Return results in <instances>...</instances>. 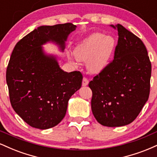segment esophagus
Returning a JSON list of instances; mask_svg holds the SVG:
<instances>
[{
  "mask_svg": "<svg viewBox=\"0 0 157 157\" xmlns=\"http://www.w3.org/2000/svg\"><path fill=\"white\" fill-rule=\"evenodd\" d=\"M88 84H89V80H88L86 77H83V79H82V86H86Z\"/></svg>",
  "mask_w": 157,
  "mask_h": 157,
  "instance_id": "esophagus-1",
  "label": "esophagus"
}]
</instances>
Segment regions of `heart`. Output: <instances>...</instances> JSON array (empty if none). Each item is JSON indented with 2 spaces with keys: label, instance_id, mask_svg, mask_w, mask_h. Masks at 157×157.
<instances>
[{
  "label": "heart",
  "instance_id": "1",
  "mask_svg": "<svg viewBox=\"0 0 157 157\" xmlns=\"http://www.w3.org/2000/svg\"><path fill=\"white\" fill-rule=\"evenodd\" d=\"M115 45L116 40L112 36L96 32L84 39L74 52L77 60L87 62L90 72L97 74L109 65Z\"/></svg>",
  "mask_w": 157,
  "mask_h": 157
}]
</instances>
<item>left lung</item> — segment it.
<instances>
[{"mask_svg": "<svg viewBox=\"0 0 157 157\" xmlns=\"http://www.w3.org/2000/svg\"><path fill=\"white\" fill-rule=\"evenodd\" d=\"M113 60L96 75L89 86L91 110L97 121L108 127L130 124L137 117L150 94L151 63L145 45L122 25Z\"/></svg>", "mask_w": 157, "mask_h": 157, "instance_id": "obj_1", "label": "left lung"}]
</instances>
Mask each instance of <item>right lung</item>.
Returning <instances> with one entry per match:
<instances>
[{
  "mask_svg": "<svg viewBox=\"0 0 157 157\" xmlns=\"http://www.w3.org/2000/svg\"><path fill=\"white\" fill-rule=\"evenodd\" d=\"M71 23L42 26L17 43L6 68L11 105L32 127L44 130L55 127L66 115L68 102L82 86L80 71L66 72L56 57L44 53L47 42L62 51L68 35L76 29Z\"/></svg>",
  "mask_w": 157,
  "mask_h": 157,
  "instance_id": "1",
  "label": "right lung"
}]
</instances>
